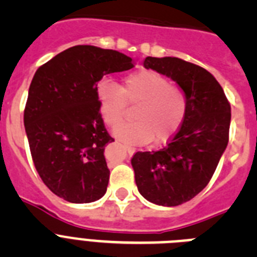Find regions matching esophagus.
Returning a JSON list of instances; mask_svg holds the SVG:
<instances>
[{
  "label": "esophagus",
  "mask_w": 257,
  "mask_h": 257,
  "mask_svg": "<svg viewBox=\"0 0 257 257\" xmlns=\"http://www.w3.org/2000/svg\"><path fill=\"white\" fill-rule=\"evenodd\" d=\"M124 151L127 152L128 156H133V154L135 153V148H133V147H127V145H124Z\"/></svg>",
  "instance_id": "1"
}]
</instances>
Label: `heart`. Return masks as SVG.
<instances>
[{"label":"heart","instance_id":"obj_1","mask_svg":"<svg viewBox=\"0 0 257 257\" xmlns=\"http://www.w3.org/2000/svg\"><path fill=\"white\" fill-rule=\"evenodd\" d=\"M99 108L108 126H115L126 112L127 103L138 104L134 121L118 124L113 134L128 144H145L154 138L163 143L176 133L187 109L185 95L178 86L153 70H138L124 77L123 87L103 79L96 88Z\"/></svg>","mask_w":257,"mask_h":257}]
</instances>
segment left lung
<instances>
[{"instance_id": "8db88e82", "label": "left lung", "mask_w": 257, "mask_h": 257, "mask_svg": "<svg viewBox=\"0 0 257 257\" xmlns=\"http://www.w3.org/2000/svg\"><path fill=\"white\" fill-rule=\"evenodd\" d=\"M144 67L178 83L187 109L165 148L134 154L135 181L147 201L179 206L194 198L212 178L229 142L230 104L216 78L199 65L171 56H148Z\"/></svg>"}]
</instances>
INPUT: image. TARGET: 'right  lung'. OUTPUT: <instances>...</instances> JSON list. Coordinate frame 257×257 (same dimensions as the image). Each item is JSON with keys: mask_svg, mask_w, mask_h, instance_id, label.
I'll return each mask as SVG.
<instances>
[{"mask_svg": "<svg viewBox=\"0 0 257 257\" xmlns=\"http://www.w3.org/2000/svg\"><path fill=\"white\" fill-rule=\"evenodd\" d=\"M131 68L133 59L122 52L78 45L35 73L24 126L36 170L60 198L90 203L105 194L109 169L104 148L114 139L101 118L97 82Z\"/></svg>", "mask_w": 257, "mask_h": 257, "instance_id": "1", "label": "right lung"}]
</instances>
